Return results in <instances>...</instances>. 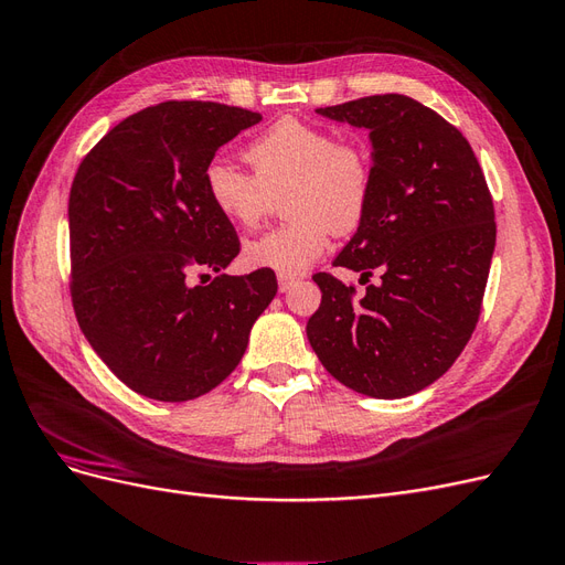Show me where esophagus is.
I'll use <instances>...</instances> for the list:
<instances>
[{"instance_id": "1", "label": "esophagus", "mask_w": 565, "mask_h": 565, "mask_svg": "<svg viewBox=\"0 0 565 565\" xmlns=\"http://www.w3.org/2000/svg\"><path fill=\"white\" fill-rule=\"evenodd\" d=\"M292 285H297V278H292V276H280V278H278L280 292H287V289H292Z\"/></svg>"}]
</instances>
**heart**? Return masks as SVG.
<instances>
[{"label":"heart","instance_id":"heart-1","mask_svg":"<svg viewBox=\"0 0 565 565\" xmlns=\"http://www.w3.org/2000/svg\"><path fill=\"white\" fill-rule=\"evenodd\" d=\"M252 174L228 160L204 167V195L231 224L252 228L282 194L285 226L243 249L252 268L299 276L328 247L330 231L361 226L372 198V158L365 146L297 117H282L245 146Z\"/></svg>","mask_w":565,"mask_h":565}]
</instances>
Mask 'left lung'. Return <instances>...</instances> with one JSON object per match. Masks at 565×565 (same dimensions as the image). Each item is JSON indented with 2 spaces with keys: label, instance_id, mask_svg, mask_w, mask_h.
<instances>
[{
  "label": "left lung",
  "instance_id": "8db88e82",
  "mask_svg": "<svg viewBox=\"0 0 565 565\" xmlns=\"http://www.w3.org/2000/svg\"><path fill=\"white\" fill-rule=\"evenodd\" d=\"M363 127L372 143V198L334 266L361 278V299L316 273L320 309L306 334L337 382L372 398H405L450 370L481 316L494 252V210L465 136L403 94L318 108Z\"/></svg>",
  "mask_w": 565,
  "mask_h": 565
}]
</instances>
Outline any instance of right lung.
Segmentation results:
<instances>
[{
	"label": "right lung",
	"instance_id": "add662e5",
	"mask_svg": "<svg viewBox=\"0 0 565 565\" xmlns=\"http://www.w3.org/2000/svg\"><path fill=\"white\" fill-rule=\"evenodd\" d=\"M259 113L167 100L110 129L82 160L67 202L73 306L96 355L152 401L204 396L243 361L276 273L224 270L235 228L204 195V167ZM220 276L193 286V271Z\"/></svg>",
	"mask_w": 565,
	"mask_h": 565
}]
</instances>
